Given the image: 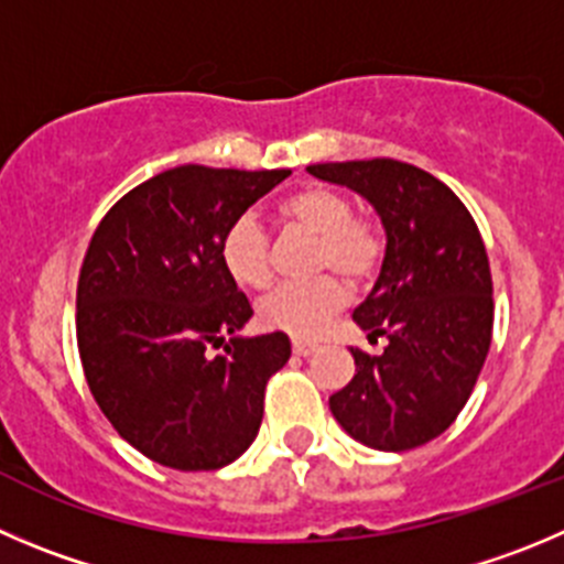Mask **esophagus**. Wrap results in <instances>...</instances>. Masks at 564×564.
Returning a JSON list of instances; mask_svg holds the SVG:
<instances>
[{
	"label": "esophagus",
	"instance_id": "esophagus-1",
	"mask_svg": "<svg viewBox=\"0 0 564 564\" xmlns=\"http://www.w3.org/2000/svg\"><path fill=\"white\" fill-rule=\"evenodd\" d=\"M315 343H302V340H293V354H296V357H310V354L315 351Z\"/></svg>",
	"mask_w": 564,
	"mask_h": 564
}]
</instances>
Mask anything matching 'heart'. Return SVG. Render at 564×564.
Masks as SVG:
<instances>
[{
	"mask_svg": "<svg viewBox=\"0 0 564 564\" xmlns=\"http://www.w3.org/2000/svg\"><path fill=\"white\" fill-rule=\"evenodd\" d=\"M279 218L293 229L318 238L315 271L326 276L313 282L282 285L257 304V321L262 329L310 340L321 335L348 299V288L362 285L377 273L384 243L379 229L366 218H354L348 198L329 187H304L291 193L279 205ZM221 262L232 282L249 291H262L271 282V249L262 224L251 213H243L227 227L221 238ZM332 272L344 276L332 278Z\"/></svg>",
	"mask_w": 564,
	"mask_h": 564,
	"instance_id": "1",
	"label": "heart"
}]
</instances>
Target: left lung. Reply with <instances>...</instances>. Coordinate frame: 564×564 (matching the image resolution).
Segmentation results:
<instances>
[{
    "label": "left lung",
    "mask_w": 564,
    "mask_h": 564,
    "mask_svg": "<svg viewBox=\"0 0 564 564\" xmlns=\"http://www.w3.org/2000/svg\"><path fill=\"white\" fill-rule=\"evenodd\" d=\"M359 193L384 227V260L354 321L382 354L351 348V382L329 395L335 421L377 452L417 448L457 421L492 335L485 240L452 187L399 160L307 165Z\"/></svg>",
    "instance_id": "8db88e82"
}]
</instances>
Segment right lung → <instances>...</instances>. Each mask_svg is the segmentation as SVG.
<instances>
[{
	"instance_id": "right-lung-1",
	"label": "right lung",
	"mask_w": 564,
	"mask_h": 564,
	"mask_svg": "<svg viewBox=\"0 0 564 564\" xmlns=\"http://www.w3.org/2000/svg\"><path fill=\"white\" fill-rule=\"evenodd\" d=\"M288 176L169 169L118 198L90 238L77 285L85 379L112 429L165 468L235 463L291 359L282 332L240 335L254 313L221 262L229 224Z\"/></svg>"
}]
</instances>
